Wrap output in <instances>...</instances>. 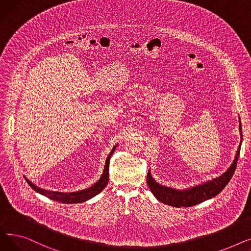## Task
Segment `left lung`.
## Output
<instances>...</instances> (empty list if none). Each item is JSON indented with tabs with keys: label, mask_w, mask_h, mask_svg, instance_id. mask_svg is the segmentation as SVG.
<instances>
[{
	"label": "left lung",
	"mask_w": 251,
	"mask_h": 251,
	"mask_svg": "<svg viewBox=\"0 0 251 251\" xmlns=\"http://www.w3.org/2000/svg\"><path fill=\"white\" fill-rule=\"evenodd\" d=\"M239 131H240V143L238 150H237L236 155L234 157V161L231 166L228 168L225 173L222 175L213 178L212 180H207L202 182L201 184H197V185L183 188V189H176L173 187H168L162 184L157 183L151 176V170H149L148 173V185L154 195L155 199L171 206L175 207H188L195 204H199L204 201L213 199L214 196L218 195L224 188L226 187L229 183L230 179L232 178L235 169L238 162V157L240 154V149L242 144V130H241V121L239 118Z\"/></svg>",
	"instance_id": "left-lung-1"
}]
</instances>
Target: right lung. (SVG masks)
<instances>
[{"mask_svg": "<svg viewBox=\"0 0 251 251\" xmlns=\"http://www.w3.org/2000/svg\"><path fill=\"white\" fill-rule=\"evenodd\" d=\"M118 144L112 149L110 154L108 155L107 160H105L104 163V168H103V172L101 174V176L100 177V179L95 183L92 184L91 186H89L86 189H82V190H78V191H73V192H62V191H51V190H47L44 188H41L36 186L34 183H32L29 179L26 178L25 176H23L27 183L29 184V186L35 190L36 192H38L39 194L47 196L48 199L55 201H59L62 203H81L84 202L92 197H95L96 195H98L99 193L101 192V190L107 186L108 181H109V165H110V157L113 154L114 151L116 150Z\"/></svg>", "mask_w": 251, "mask_h": 251, "instance_id": "add662e5", "label": "right lung"}]
</instances>
